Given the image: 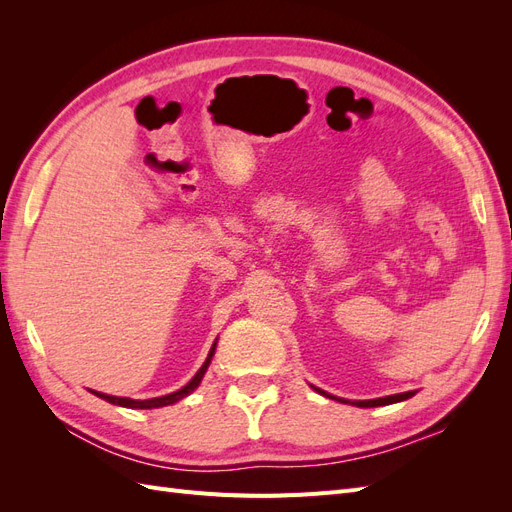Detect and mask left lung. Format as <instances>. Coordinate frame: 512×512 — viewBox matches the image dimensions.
<instances>
[{
    "label": "left lung",
    "instance_id": "1",
    "mask_svg": "<svg viewBox=\"0 0 512 512\" xmlns=\"http://www.w3.org/2000/svg\"><path fill=\"white\" fill-rule=\"evenodd\" d=\"M316 391H320V389H316ZM322 395H327L324 391H320ZM414 395V391H408V393H399V395H389V397H380V399H367V401H352L354 406H359V408H376V406H389V404H397V401H404V399H410ZM329 397V395H327ZM339 401H344V399H339ZM346 404V401H344Z\"/></svg>",
    "mask_w": 512,
    "mask_h": 512
}]
</instances>
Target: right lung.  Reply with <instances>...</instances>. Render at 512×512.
Masks as SVG:
<instances>
[{"label": "right lung", "instance_id": "obj_1", "mask_svg": "<svg viewBox=\"0 0 512 512\" xmlns=\"http://www.w3.org/2000/svg\"><path fill=\"white\" fill-rule=\"evenodd\" d=\"M213 352H215V344L211 346V352H209V356H207V361L203 363V367H200L198 371H196V376L183 386V389H179L177 393H170V395H164V397H156V399H145V401H138V399H130V397H113V395H104V393H98V391H91L94 395H98V397H102V399H106L108 404H115V406H123V408H141V410H151V408H162V406H170V404H175V401H179V399H183L185 395H190L196 386L200 384V380H203V376H205V371H207V367H209V363H211V356H213Z\"/></svg>", "mask_w": 512, "mask_h": 512}]
</instances>
